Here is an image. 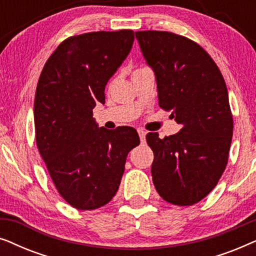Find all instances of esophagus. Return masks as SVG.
<instances>
[{"label": "esophagus", "instance_id": "obj_1", "mask_svg": "<svg viewBox=\"0 0 256 256\" xmlns=\"http://www.w3.org/2000/svg\"><path fill=\"white\" fill-rule=\"evenodd\" d=\"M138 135H140V138H141V142L144 143L146 142V132L143 130V129H141V128L138 129Z\"/></svg>", "mask_w": 256, "mask_h": 256}]
</instances>
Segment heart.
I'll use <instances>...</instances> for the list:
<instances>
[{
	"instance_id": "heart-1",
	"label": "heart",
	"mask_w": 256,
	"mask_h": 256,
	"mask_svg": "<svg viewBox=\"0 0 256 256\" xmlns=\"http://www.w3.org/2000/svg\"><path fill=\"white\" fill-rule=\"evenodd\" d=\"M138 70H140V68H138Z\"/></svg>"
}]
</instances>
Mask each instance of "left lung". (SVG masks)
<instances>
[{
	"mask_svg": "<svg viewBox=\"0 0 256 256\" xmlns=\"http://www.w3.org/2000/svg\"><path fill=\"white\" fill-rule=\"evenodd\" d=\"M146 64L156 76L158 104L182 124L160 138L148 132L152 182L164 200L190 206L205 198L228 162L233 116L224 76L196 42L169 31H136Z\"/></svg>",
	"mask_w": 256,
	"mask_h": 256,
	"instance_id": "1",
	"label": "left lung"
}]
</instances>
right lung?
<instances>
[{
	"label": "right lung",
	"instance_id": "obj_1",
	"mask_svg": "<svg viewBox=\"0 0 256 256\" xmlns=\"http://www.w3.org/2000/svg\"><path fill=\"white\" fill-rule=\"evenodd\" d=\"M134 43V31H96L66 38L45 62L34 104L38 152L59 194L90 211L112 200L128 152L140 144L132 127L98 126L93 108Z\"/></svg>",
	"mask_w": 256,
	"mask_h": 256
}]
</instances>
